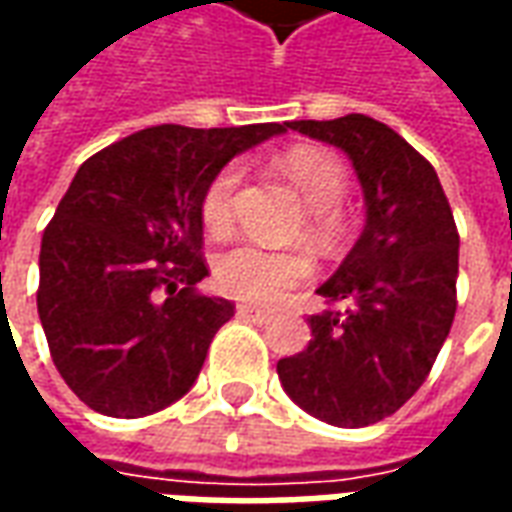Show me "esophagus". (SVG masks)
I'll list each match as a JSON object with an SVG mask.
<instances>
[{
  "instance_id": "1",
  "label": "esophagus",
  "mask_w": 512,
  "mask_h": 512,
  "mask_svg": "<svg viewBox=\"0 0 512 512\" xmlns=\"http://www.w3.org/2000/svg\"><path fill=\"white\" fill-rule=\"evenodd\" d=\"M235 312H238L241 318H246V321H255V323H266L268 318H271L266 310H260V307H255V304H238Z\"/></svg>"
}]
</instances>
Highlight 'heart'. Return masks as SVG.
I'll use <instances>...</instances> for the list:
<instances>
[{
    "label": "heart",
    "instance_id": "b5f03b06",
    "mask_svg": "<svg viewBox=\"0 0 512 512\" xmlns=\"http://www.w3.org/2000/svg\"><path fill=\"white\" fill-rule=\"evenodd\" d=\"M282 172L296 186L307 208L315 211V230H334V211L343 205L348 191L345 167L326 150L318 147H296L282 156ZM241 180L238 164L219 169L208 189L202 194V222L208 230L219 233L233 222V194ZM216 282L227 296L255 301V304H277L312 274L310 257L301 252H274L252 241H238L227 246L216 257Z\"/></svg>",
    "mask_w": 512,
    "mask_h": 512
}]
</instances>
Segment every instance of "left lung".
Instances as JSON below:
<instances>
[{
  "label": "left lung",
  "mask_w": 512,
  "mask_h": 512,
  "mask_svg": "<svg viewBox=\"0 0 512 512\" xmlns=\"http://www.w3.org/2000/svg\"><path fill=\"white\" fill-rule=\"evenodd\" d=\"M288 128L351 158L365 230L318 293L310 345L279 359L288 397L337 428H365L428 378L455 318L458 230L439 175L392 128L367 115L293 120Z\"/></svg>",
  "instance_id": "obj_1"
}]
</instances>
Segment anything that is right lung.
<instances>
[{
	"instance_id": "add662e5",
	"label": "right lung",
	"mask_w": 512,
	"mask_h": 512,
	"mask_svg": "<svg viewBox=\"0 0 512 512\" xmlns=\"http://www.w3.org/2000/svg\"><path fill=\"white\" fill-rule=\"evenodd\" d=\"M288 123L156 126L87 158L40 244L38 315L73 395L136 419L189 392L233 301L197 293L202 194Z\"/></svg>"
}]
</instances>
